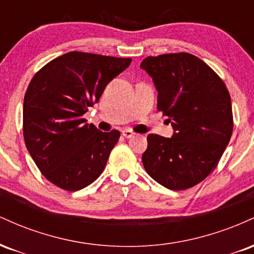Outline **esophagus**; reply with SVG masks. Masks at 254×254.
<instances>
[{"mask_svg": "<svg viewBox=\"0 0 254 254\" xmlns=\"http://www.w3.org/2000/svg\"><path fill=\"white\" fill-rule=\"evenodd\" d=\"M123 132V136L125 137V138H130V137H132L133 135H135V132H133L132 130H129V129H125L122 131Z\"/></svg>", "mask_w": 254, "mask_h": 254, "instance_id": "esophagus-1", "label": "esophagus"}]
</instances>
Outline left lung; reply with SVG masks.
<instances>
[{
    "mask_svg": "<svg viewBox=\"0 0 254 254\" xmlns=\"http://www.w3.org/2000/svg\"><path fill=\"white\" fill-rule=\"evenodd\" d=\"M141 68L153 78L157 110L174 130L171 138L148 135L142 162L165 188L190 189L216 168L229 143L233 113L228 89L208 64L188 52L147 57Z\"/></svg>",
    "mask_w": 254,
    "mask_h": 254,
    "instance_id": "obj_1",
    "label": "left lung"
}]
</instances>
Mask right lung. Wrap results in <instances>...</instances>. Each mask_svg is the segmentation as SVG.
<instances>
[{
	"label": "right lung",
	"instance_id": "obj_1",
	"mask_svg": "<svg viewBox=\"0 0 254 254\" xmlns=\"http://www.w3.org/2000/svg\"><path fill=\"white\" fill-rule=\"evenodd\" d=\"M131 58L71 51L44 65L24 99V138L43 176L66 191H77L103 173L121 132H103L83 115Z\"/></svg>",
	"mask_w": 254,
	"mask_h": 254
}]
</instances>
